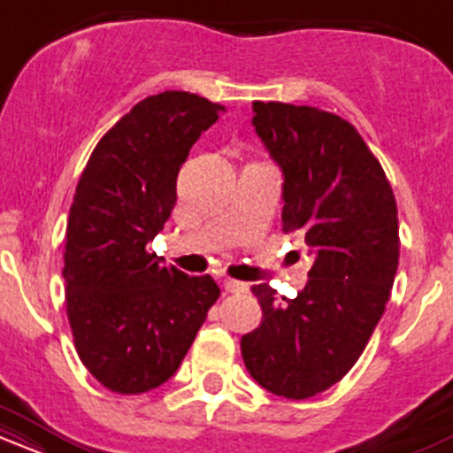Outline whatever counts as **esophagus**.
Returning a JSON list of instances; mask_svg holds the SVG:
<instances>
[{
	"instance_id": "obj_1",
	"label": "esophagus",
	"mask_w": 453,
	"mask_h": 453,
	"mask_svg": "<svg viewBox=\"0 0 453 453\" xmlns=\"http://www.w3.org/2000/svg\"><path fill=\"white\" fill-rule=\"evenodd\" d=\"M223 288H226V292H232V294H238V292H247L249 285L247 283H241V280H223Z\"/></svg>"
}]
</instances>
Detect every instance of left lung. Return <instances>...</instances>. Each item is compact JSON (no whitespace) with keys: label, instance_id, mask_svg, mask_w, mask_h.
Masks as SVG:
<instances>
[{"label":"left lung","instance_id":"left-lung-1","mask_svg":"<svg viewBox=\"0 0 453 453\" xmlns=\"http://www.w3.org/2000/svg\"><path fill=\"white\" fill-rule=\"evenodd\" d=\"M253 127L283 173V232L315 256L303 292L253 285L262 324L242 336L249 375L304 400L341 381L381 319L400 256L398 211L381 164L336 114L253 102Z\"/></svg>","mask_w":453,"mask_h":453}]
</instances>
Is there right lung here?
<instances>
[{
	"label": "right lung",
	"instance_id": "add662e5",
	"mask_svg": "<svg viewBox=\"0 0 453 453\" xmlns=\"http://www.w3.org/2000/svg\"><path fill=\"white\" fill-rule=\"evenodd\" d=\"M226 111L187 91L138 102L104 134L65 230V306L78 357L104 388L142 394L174 375L219 298L212 277L161 266L147 242L176 204L189 149Z\"/></svg>",
	"mask_w": 453,
	"mask_h": 453
}]
</instances>
